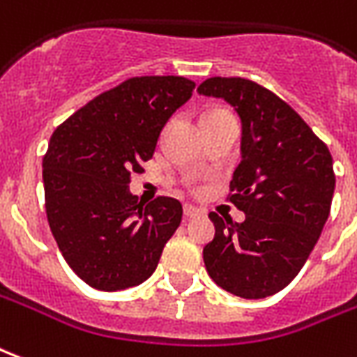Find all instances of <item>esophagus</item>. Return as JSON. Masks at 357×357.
I'll return each instance as SVG.
<instances>
[{
    "label": "esophagus",
    "instance_id": "1",
    "mask_svg": "<svg viewBox=\"0 0 357 357\" xmlns=\"http://www.w3.org/2000/svg\"><path fill=\"white\" fill-rule=\"evenodd\" d=\"M200 213H202V212H200L199 208H195V206H191V204L183 206V215H185V219L199 218Z\"/></svg>",
    "mask_w": 357,
    "mask_h": 357
}]
</instances>
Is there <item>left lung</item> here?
I'll return each instance as SVG.
<instances>
[{"mask_svg": "<svg viewBox=\"0 0 357 357\" xmlns=\"http://www.w3.org/2000/svg\"><path fill=\"white\" fill-rule=\"evenodd\" d=\"M199 94L223 98L242 121V160L227 199L242 223L210 213V278L242 299H265L291 282L318 242L335 191L333 158L299 113L265 86L210 77Z\"/></svg>", "mask_w": 357, "mask_h": 357, "instance_id": "1", "label": "left lung"}]
</instances>
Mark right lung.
<instances>
[{
	"instance_id": "1",
	"label": "right lung",
	"mask_w": 357,
	"mask_h": 357,
	"mask_svg": "<svg viewBox=\"0 0 357 357\" xmlns=\"http://www.w3.org/2000/svg\"><path fill=\"white\" fill-rule=\"evenodd\" d=\"M192 89L176 75L126 79L52 132L43 157L47 219L66 263L94 289L145 282L181 223L179 200L158 197L144 206L128 183Z\"/></svg>"
}]
</instances>
